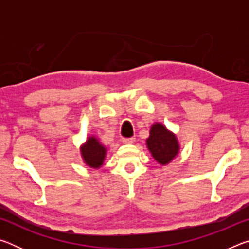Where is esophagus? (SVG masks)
Wrapping results in <instances>:
<instances>
[{
	"instance_id": "1",
	"label": "esophagus",
	"mask_w": 249,
	"mask_h": 249,
	"mask_svg": "<svg viewBox=\"0 0 249 249\" xmlns=\"http://www.w3.org/2000/svg\"><path fill=\"white\" fill-rule=\"evenodd\" d=\"M123 142H124V144H134V142H135V138H134V137L123 138Z\"/></svg>"
}]
</instances>
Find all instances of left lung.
Here are the masks:
<instances>
[{"mask_svg":"<svg viewBox=\"0 0 249 249\" xmlns=\"http://www.w3.org/2000/svg\"><path fill=\"white\" fill-rule=\"evenodd\" d=\"M146 144L151 156L160 165L169 163L178 155L180 149L176 135L161 123H155L151 126Z\"/></svg>","mask_w":249,"mask_h":249,"instance_id":"obj_1","label":"left lung"}]
</instances>
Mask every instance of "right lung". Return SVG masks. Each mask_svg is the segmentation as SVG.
<instances>
[{
	"mask_svg": "<svg viewBox=\"0 0 249 249\" xmlns=\"http://www.w3.org/2000/svg\"><path fill=\"white\" fill-rule=\"evenodd\" d=\"M80 150H81L83 161L89 167L98 169L103 165L105 155H107V148L101 144L96 137H88L87 142L81 146Z\"/></svg>",
	"mask_w": 249,
	"mask_h": 249,
	"instance_id": "1",
	"label": "right lung"
}]
</instances>
